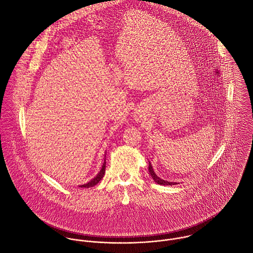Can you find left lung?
<instances>
[{
    "instance_id": "obj_1",
    "label": "left lung",
    "mask_w": 253,
    "mask_h": 253,
    "mask_svg": "<svg viewBox=\"0 0 253 253\" xmlns=\"http://www.w3.org/2000/svg\"><path fill=\"white\" fill-rule=\"evenodd\" d=\"M149 172H150L151 176L153 177V179H154L158 184H161V185H174V184H176V182H169V181H167V180H164V179L160 178V177L156 174V172L154 171L153 167H152V165H151L150 162H149Z\"/></svg>"
}]
</instances>
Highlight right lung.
I'll use <instances>...</instances> for the list:
<instances>
[{
  "instance_id": "add662e5",
  "label": "right lung",
  "mask_w": 253,
  "mask_h": 253,
  "mask_svg": "<svg viewBox=\"0 0 253 253\" xmlns=\"http://www.w3.org/2000/svg\"><path fill=\"white\" fill-rule=\"evenodd\" d=\"M105 164H106V163H105V160H104V163H103V165H102V168H101L99 173H98L93 179H91L89 182H87V183H85V184H83V185H80V187L89 188V187H92V186L96 185V184L102 179V177H103V175H104V173H105Z\"/></svg>"
}]
</instances>
